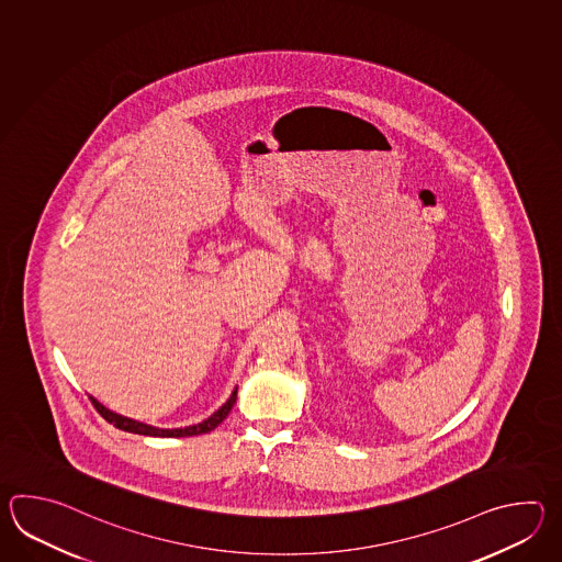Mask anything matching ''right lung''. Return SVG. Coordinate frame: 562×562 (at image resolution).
Wrapping results in <instances>:
<instances>
[{"instance_id":"obj_1","label":"right lung","mask_w":562,"mask_h":562,"mask_svg":"<svg viewBox=\"0 0 562 562\" xmlns=\"http://www.w3.org/2000/svg\"><path fill=\"white\" fill-rule=\"evenodd\" d=\"M90 400H92V404H94L95 409H98V414H100L102 418L106 419L108 424H112L114 428H119V430L132 431V434H140V436H158V438H182V436H199V434H206V431L215 430L216 426H218L223 419L227 418L231 407H233V404L237 402V387H235V392L231 394L227 402H225L223 406L218 407L211 418L204 419V422L196 424V426L177 428V430L153 428V426H146V424H140V422L124 418V416H119V414H114V412L106 409V407L102 406L100 402H95L94 397H90Z\"/></svg>"}]
</instances>
